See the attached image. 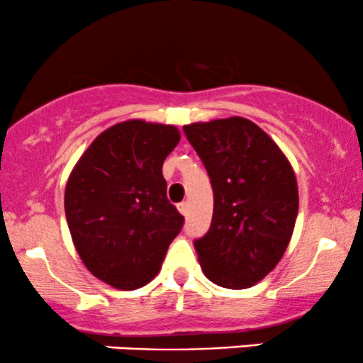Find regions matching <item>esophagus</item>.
<instances>
[{
  "mask_svg": "<svg viewBox=\"0 0 363 363\" xmlns=\"http://www.w3.org/2000/svg\"><path fill=\"white\" fill-rule=\"evenodd\" d=\"M177 210L181 211V215H187V211H189V205H187V203H179L177 205Z\"/></svg>",
  "mask_w": 363,
  "mask_h": 363,
  "instance_id": "obj_1",
  "label": "esophagus"
}]
</instances>
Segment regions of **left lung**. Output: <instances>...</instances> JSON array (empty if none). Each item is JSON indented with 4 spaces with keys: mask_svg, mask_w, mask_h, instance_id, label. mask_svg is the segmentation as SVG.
<instances>
[{
    "mask_svg": "<svg viewBox=\"0 0 363 363\" xmlns=\"http://www.w3.org/2000/svg\"><path fill=\"white\" fill-rule=\"evenodd\" d=\"M213 187V218L194 240L203 273L215 285L242 290L280 262L298 213L295 172L281 148L252 121L186 124Z\"/></svg>",
    "mask_w": 363,
    "mask_h": 363,
    "instance_id": "8db88e82",
    "label": "left lung"
}]
</instances>
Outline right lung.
Instances as JSON below:
<instances>
[{
	"label": "right lung",
	"mask_w": 363,
	"mask_h": 363,
	"mask_svg": "<svg viewBox=\"0 0 363 363\" xmlns=\"http://www.w3.org/2000/svg\"><path fill=\"white\" fill-rule=\"evenodd\" d=\"M172 124L129 119L83 152L65 189L74 249L95 278L136 290L157 277L184 216L167 199L162 165L177 147Z\"/></svg>",
	"instance_id": "obj_1"
}]
</instances>
